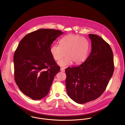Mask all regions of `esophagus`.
<instances>
[{"label": "esophagus", "mask_w": 125, "mask_h": 125, "mask_svg": "<svg viewBox=\"0 0 125 125\" xmlns=\"http://www.w3.org/2000/svg\"><path fill=\"white\" fill-rule=\"evenodd\" d=\"M60 71H61L62 72H64V71H65V70H64V68H61V69H60Z\"/></svg>", "instance_id": "obj_1"}]
</instances>
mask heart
I'll return each mask as SVG.
<instances>
[{"mask_svg":"<svg viewBox=\"0 0 125 125\" xmlns=\"http://www.w3.org/2000/svg\"><path fill=\"white\" fill-rule=\"evenodd\" d=\"M90 48L88 41L78 35L69 34L60 40V44H55L50 48L53 58L58 62V65L65 67L72 64H79L86 59Z\"/></svg>","mask_w":125,"mask_h":125,"instance_id":"heart-1","label":"heart"}]
</instances>
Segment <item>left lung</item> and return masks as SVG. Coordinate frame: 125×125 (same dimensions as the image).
Listing matches in <instances>:
<instances>
[{
    "label": "left lung",
    "instance_id": "obj_1",
    "mask_svg": "<svg viewBox=\"0 0 125 125\" xmlns=\"http://www.w3.org/2000/svg\"><path fill=\"white\" fill-rule=\"evenodd\" d=\"M91 53L81 65L65 70L68 96L77 103L95 100L104 92L114 71V55L111 47L104 39L89 34Z\"/></svg>",
    "mask_w": 125,
    "mask_h": 125
}]
</instances>
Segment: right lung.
<instances>
[{
    "label": "right lung",
    "mask_w": 125,
    "mask_h": 125,
    "mask_svg": "<svg viewBox=\"0 0 125 125\" xmlns=\"http://www.w3.org/2000/svg\"><path fill=\"white\" fill-rule=\"evenodd\" d=\"M63 33L52 29L33 31L23 38L14 53L15 81L22 93L33 100L48 95L54 76L60 71L50 47Z\"/></svg>",
    "instance_id": "right-lung-1"
}]
</instances>
